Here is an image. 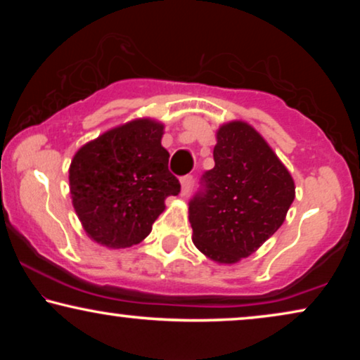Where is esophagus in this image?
<instances>
[{
	"label": "esophagus",
	"instance_id": "obj_1",
	"mask_svg": "<svg viewBox=\"0 0 360 360\" xmlns=\"http://www.w3.org/2000/svg\"><path fill=\"white\" fill-rule=\"evenodd\" d=\"M180 185H181L180 195H181V196H186V195L190 193V190H191V185H193V176H191V175L181 176V179H180Z\"/></svg>",
	"mask_w": 360,
	"mask_h": 360
}]
</instances>
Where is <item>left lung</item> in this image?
I'll list each match as a JSON object with an SVG mask.
<instances>
[{"mask_svg":"<svg viewBox=\"0 0 360 360\" xmlns=\"http://www.w3.org/2000/svg\"><path fill=\"white\" fill-rule=\"evenodd\" d=\"M213 157L214 167L203 175L205 191L190 201L193 244L213 262L236 264L283 224L295 181L249 122L219 126Z\"/></svg>","mask_w":360,"mask_h":360,"instance_id":"obj_1","label":"left lung"}]
</instances>
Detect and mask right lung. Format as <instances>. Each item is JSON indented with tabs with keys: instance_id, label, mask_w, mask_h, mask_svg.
Returning <instances> with one entry per match:
<instances>
[{
	"instance_id": "obj_1",
	"label": "right lung",
	"mask_w": 360,
	"mask_h": 360,
	"mask_svg": "<svg viewBox=\"0 0 360 360\" xmlns=\"http://www.w3.org/2000/svg\"><path fill=\"white\" fill-rule=\"evenodd\" d=\"M162 136V122L139 117L103 132L73 155L72 205L91 240L110 249L139 244L165 210L167 196L180 193Z\"/></svg>"
}]
</instances>
